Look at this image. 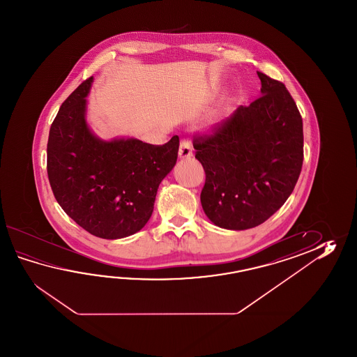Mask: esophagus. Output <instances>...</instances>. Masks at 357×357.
<instances>
[{
    "instance_id": "obj_1",
    "label": "esophagus",
    "mask_w": 357,
    "mask_h": 357,
    "mask_svg": "<svg viewBox=\"0 0 357 357\" xmlns=\"http://www.w3.org/2000/svg\"><path fill=\"white\" fill-rule=\"evenodd\" d=\"M178 157L182 160L192 157V145L190 144L189 142L182 140L180 149H178Z\"/></svg>"
}]
</instances>
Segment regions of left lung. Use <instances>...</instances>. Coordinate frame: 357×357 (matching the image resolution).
<instances>
[{
  "mask_svg": "<svg viewBox=\"0 0 357 357\" xmlns=\"http://www.w3.org/2000/svg\"><path fill=\"white\" fill-rule=\"evenodd\" d=\"M261 96L240 106L211 135L194 139L205 171L200 202L215 226L243 231L277 212L303 160V119L284 84L259 73Z\"/></svg>",
  "mask_w": 357,
  "mask_h": 357,
  "instance_id": "left-lung-1",
  "label": "left lung"
}]
</instances>
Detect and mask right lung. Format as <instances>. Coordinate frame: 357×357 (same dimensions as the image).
I'll return each instance as SVG.
<instances>
[{
  "instance_id": "1",
  "label": "right lung",
  "mask_w": 357,
  "mask_h": 357,
  "mask_svg": "<svg viewBox=\"0 0 357 357\" xmlns=\"http://www.w3.org/2000/svg\"><path fill=\"white\" fill-rule=\"evenodd\" d=\"M93 76L61 105L48 137L47 172L54 197L91 235L116 240L137 234L152 215L157 190L175 167L180 140L163 145L134 137L102 140L86 123Z\"/></svg>"
}]
</instances>
